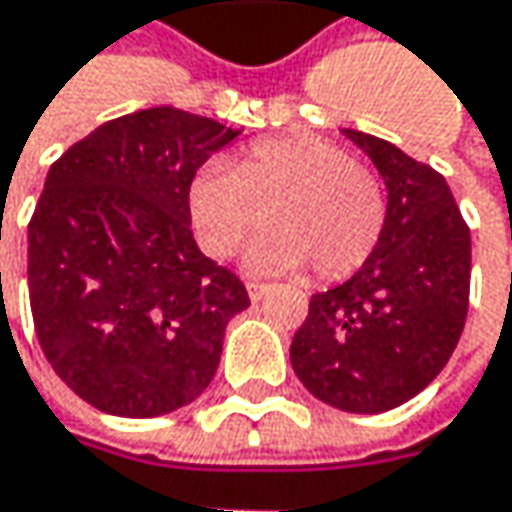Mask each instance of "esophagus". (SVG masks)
I'll return each instance as SVG.
<instances>
[{
	"mask_svg": "<svg viewBox=\"0 0 512 512\" xmlns=\"http://www.w3.org/2000/svg\"><path fill=\"white\" fill-rule=\"evenodd\" d=\"M246 290H249V296L257 302V299H263L272 287H269V284H263V281H249V284H246Z\"/></svg>",
	"mask_w": 512,
	"mask_h": 512,
	"instance_id": "esophagus-1",
	"label": "esophagus"
}]
</instances>
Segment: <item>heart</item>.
Returning <instances> with one entry per match:
<instances>
[{
	"label": "heart",
	"mask_w": 512,
	"mask_h": 512,
	"mask_svg": "<svg viewBox=\"0 0 512 512\" xmlns=\"http://www.w3.org/2000/svg\"><path fill=\"white\" fill-rule=\"evenodd\" d=\"M198 246L231 257L269 222L249 249L255 272H293L311 263L323 281L353 275L376 252L388 201L373 165L311 133L269 136L234 162L207 165L186 192Z\"/></svg>",
	"instance_id": "1"
}]
</instances>
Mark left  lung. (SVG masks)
Masks as SVG:
<instances>
[{"label": "left lung", "mask_w": 512, "mask_h": 512, "mask_svg": "<svg viewBox=\"0 0 512 512\" xmlns=\"http://www.w3.org/2000/svg\"><path fill=\"white\" fill-rule=\"evenodd\" d=\"M379 168L388 219L356 275L314 293L290 364L323 403L376 415L424 391L448 364L468 314L471 234L448 180L397 145L344 130Z\"/></svg>", "instance_id": "obj_1"}]
</instances>
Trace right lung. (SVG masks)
Instances as JSON below:
<instances>
[{"instance_id": "right-lung-1", "label": "right lung", "mask_w": 512, "mask_h": 512, "mask_svg": "<svg viewBox=\"0 0 512 512\" xmlns=\"http://www.w3.org/2000/svg\"><path fill=\"white\" fill-rule=\"evenodd\" d=\"M240 130L156 106L52 162L29 222V302L52 370L85 403L156 418L213 379L246 284L201 255L186 192Z\"/></svg>"}]
</instances>
